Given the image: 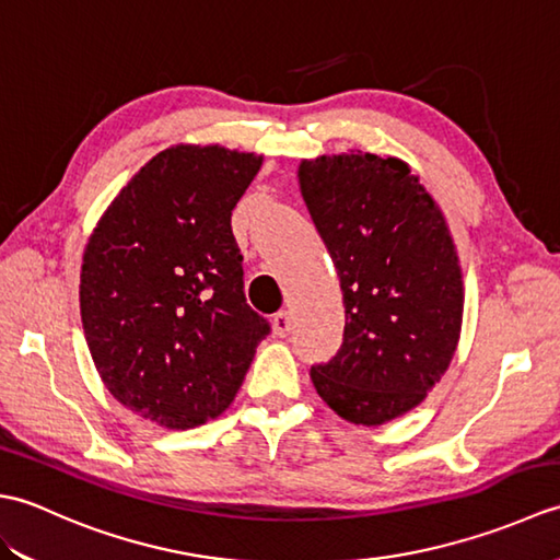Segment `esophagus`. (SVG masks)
Here are the masks:
<instances>
[{
  "mask_svg": "<svg viewBox=\"0 0 560 560\" xmlns=\"http://www.w3.org/2000/svg\"><path fill=\"white\" fill-rule=\"evenodd\" d=\"M291 329H293V317H291L289 311H281V313L273 315V335L287 337Z\"/></svg>",
  "mask_w": 560,
  "mask_h": 560,
  "instance_id": "esophagus-1",
  "label": "esophagus"
}]
</instances>
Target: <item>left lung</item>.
Instances as JSON below:
<instances>
[{
    "label": "left lung",
    "instance_id": "8db88e82",
    "mask_svg": "<svg viewBox=\"0 0 560 560\" xmlns=\"http://www.w3.org/2000/svg\"><path fill=\"white\" fill-rule=\"evenodd\" d=\"M299 183L343 293V341L313 365L341 419L383 425L411 411L455 355L464 289L443 211L395 156L301 161Z\"/></svg>",
    "mask_w": 560,
    "mask_h": 560
}]
</instances>
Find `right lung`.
<instances>
[{"label":"right lung","instance_id":"1","mask_svg":"<svg viewBox=\"0 0 560 560\" xmlns=\"http://www.w3.org/2000/svg\"><path fill=\"white\" fill-rule=\"evenodd\" d=\"M261 156L219 144L156 153L83 249L79 303L110 395L173 431L217 419L269 323L245 301L231 211Z\"/></svg>","mask_w":560,"mask_h":560}]
</instances>
